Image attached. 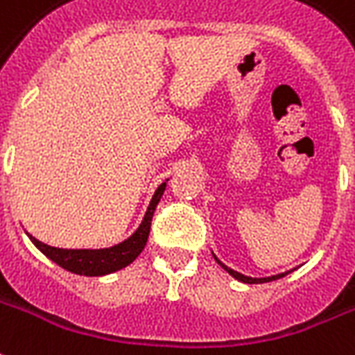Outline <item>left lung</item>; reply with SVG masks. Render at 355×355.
<instances>
[{
	"label": "left lung",
	"mask_w": 355,
	"mask_h": 355,
	"mask_svg": "<svg viewBox=\"0 0 355 355\" xmlns=\"http://www.w3.org/2000/svg\"><path fill=\"white\" fill-rule=\"evenodd\" d=\"M214 259H216L218 263L222 265V269H225V271L230 272L231 277L237 278V280H241V282H244V284H261V282H271V280H277V278L286 277V275L290 272V271H288V272H280V275H275V277H267V278H252V277H246V275H241V272H237V271H233V269H230V267L222 263V261H220V259H218L216 256H214Z\"/></svg>",
	"instance_id": "8db88e82"
}]
</instances>
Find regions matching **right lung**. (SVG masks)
<instances>
[{
	"instance_id": "add662e5",
	"label": "right lung",
	"mask_w": 355,
	"mask_h": 355,
	"mask_svg": "<svg viewBox=\"0 0 355 355\" xmlns=\"http://www.w3.org/2000/svg\"><path fill=\"white\" fill-rule=\"evenodd\" d=\"M165 186H167V182H162L157 186V190L154 191L150 205H148L146 214H144L143 222L137 227V231L130 239H125L124 243L114 244L111 248H99V250H88V248L71 250L69 248L67 250V248H56V246H49V244L41 243L35 237H31L30 233H28V237L31 239V243L35 244L46 258L52 259L54 263L60 265L65 271L83 275V277H103V275H109V272L120 271V269L133 263L135 258L146 246L148 233H150L152 216H154V211H156L159 199L164 196Z\"/></svg>"
}]
</instances>
